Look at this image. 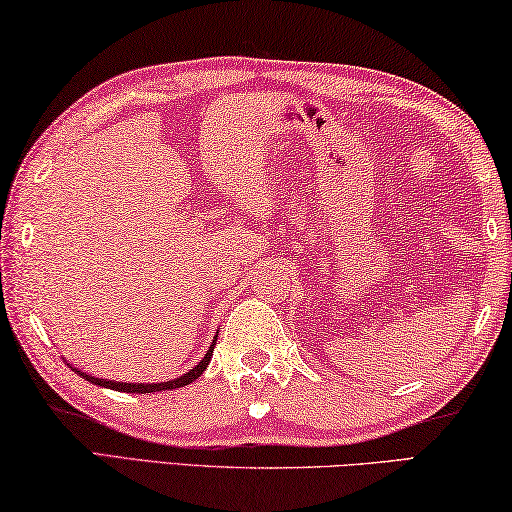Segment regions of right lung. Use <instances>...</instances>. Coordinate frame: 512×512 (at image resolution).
Returning <instances> with one entry per match:
<instances>
[{
	"instance_id": "1",
	"label": "right lung",
	"mask_w": 512,
	"mask_h": 512,
	"mask_svg": "<svg viewBox=\"0 0 512 512\" xmlns=\"http://www.w3.org/2000/svg\"><path fill=\"white\" fill-rule=\"evenodd\" d=\"M215 342H217V335L211 342V347H208V351L204 354V358L199 360V363L192 367V370H188L186 374L177 376V379L172 381H161V383H124V381H111V379H97V376L92 374H86L83 370H77V367H72L74 372H77L81 379H86L90 383L95 385H102V388H108V390H117V392H136V395H152V392H161V390H177V388H183V385L192 383L195 379H199L201 374H204V370L208 367V363H211L213 358V349H215Z\"/></svg>"
}]
</instances>
